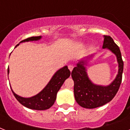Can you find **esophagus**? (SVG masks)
<instances>
[{
  "mask_svg": "<svg viewBox=\"0 0 130 130\" xmlns=\"http://www.w3.org/2000/svg\"><path fill=\"white\" fill-rule=\"evenodd\" d=\"M68 68H69V71H72V70H73V65H71V64H70V65H68Z\"/></svg>",
  "mask_w": 130,
  "mask_h": 130,
  "instance_id": "1",
  "label": "esophagus"
}]
</instances>
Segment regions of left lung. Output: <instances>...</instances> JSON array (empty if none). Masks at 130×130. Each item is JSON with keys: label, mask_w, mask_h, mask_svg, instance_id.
<instances>
[{"label": "left lung", "mask_w": 130, "mask_h": 130, "mask_svg": "<svg viewBox=\"0 0 130 130\" xmlns=\"http://www.w3.org/2000/svg\"><path fill=\"white\" fill-rule=\"evenodd\" d=\"M103 48L109 49L116 55L119 64L118 74L109 86L96 85L90 81L87 74L84 66L87 61H79L71 72V77L74 82L73 91L75 101L84 108L94 109L107 104L114 98L121 85L123 61L120 49L109 36H104Z\"/></svg>", "instance_id": "left-lung-1"}]
</instances>
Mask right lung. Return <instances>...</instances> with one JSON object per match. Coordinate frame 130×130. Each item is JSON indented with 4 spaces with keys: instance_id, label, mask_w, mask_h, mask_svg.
I'll use <instances>...</instances> for the list:
<instances>
[{
    "instance_id": "add662e5",
    "label": "right lung",
    "mask_w": 130,
    "mask_h": 130,
    "mask_svg": "<svg viewBox=\"0 0 130 130\" xmlns=\"http://www.w3.org/2000/svg\"><path fill=\"white\" fill-rule=\"evenodd\" d=\"M41 38L42 36L28 38L20 42V43L23 42L36 41L41 39ZM19 44L16 45L15 47H17ZM9 73V69L8 68V74ZM70 74L71 72L67 66L63 67L54 74L48 84L40 92L30 98H23L20 96L16 94L13 90L11 89L16 99L24 107L34 110H46L51 108L55 103L58 91L61 88L65 79L70 76Z\"/></svg>"
}]
</instances>
